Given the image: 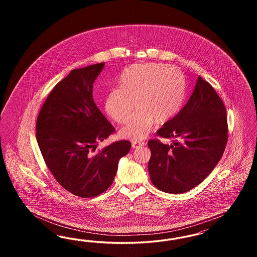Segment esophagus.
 Segmentation results:
<instances>
[{"label": "esophagus", "instance_id": "1", "mask_svg": "<svg viewBox=\"0 0 257 257\" xmlns=\"http://www.w3.org/2000/svg\"><path fill=\"white\" fill-rule=\"evenodd\" d=\"M145 145V143L144 142H133L132 143V148H138V147H140V146H144Z\"/></svg>", "mask_w": 257, "mask_h": 257}]
</instances>
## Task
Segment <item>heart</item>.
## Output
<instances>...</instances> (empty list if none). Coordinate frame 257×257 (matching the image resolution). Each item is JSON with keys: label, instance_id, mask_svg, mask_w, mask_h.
Segmentation results:
<instances>
[{"label": "heart", "instance_id": "b5f03b06", "mask_svg": "<svg viewBox=\"0 0 257 257\" xmlns=\"http://www.w3.org/2000/svg\"><path fill=\"white\" fill-rule=\"evenodd\" d=\"M119 88L109 92L105 109L119 124L122 138L141 140L148 136L156 121L162 124L174 117L185 99V83L180 70L167 65L142 64L125 69L118 78Z\"/></svg>", "mask_w": 257, "mask_h": 257}]
</instances>
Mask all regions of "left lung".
<instances>
[{"label": "left lung", "instance_id": "left-lung-1", "mask_svg": "<svg viewBox=\"0 0 257 257\" xmlns=\"http://www.w3.org/2000/svg\"><path fill=\"white\" fill-rule=\"evenodd\" d=\"M156 134L171 144L149 140L152 183L164 192H187L210 174L224 153L228 124L223 101L199 76L185 106Z\"/></svg>", "mask_w": 257, "mask_h": 257}]
</instances>
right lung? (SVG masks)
I'll return each mask as SVG.
<instances>
[{
  "instance_id": "right-lung-1",
  "label": "right lung",
  "mask_w": 257,
  "mask_h": 257,
  "mask_svg": "<svg viewBox=\"0 0 257 257\" xmlns=\"http://www.w3.org/2000/svg\"><path fill=\"white\" fill-rule=\"evenodd\" d=\"M104 63L75 69L47 97L37 119V140L48 169L70 193L81 198L101 194L112 185L118 160L131 142L118 140L94 154L115 128L97 107L95 79Z\"/></svg>"
}]
</instances>
